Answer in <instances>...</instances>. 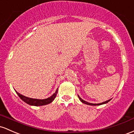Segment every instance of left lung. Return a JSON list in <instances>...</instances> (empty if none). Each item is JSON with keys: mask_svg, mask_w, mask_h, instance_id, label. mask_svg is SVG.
Here are the masks:
<instances>
[{"mask_svg": "<svg viewBox=\"0 0 134 134\" xmlns=\"http://www.w3.org/2000/svg\"><path fill=\"white\" fill-rule=\"evenodd\" d=\"M77 96H78V97H79V100H81V102L84 103V104H87V105H102V104H106V103H108V102H109V101L111 100V99H109V100H108L105 101V102H102V103H99V104H93V103H90V102H86V101L82 99V98H81L79 96V95H77Z\"/></svg>", "mask_w": 134, "mask_h": 134, "instance_id": "left-lung-1", "label": "left lung"}]
</instances>
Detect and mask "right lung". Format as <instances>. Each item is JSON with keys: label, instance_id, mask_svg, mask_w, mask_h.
I'll return each instance as SVG.
<instances>
[{"label": "right lung", "instance_id": "right-lung-1", "mask_svg": "<svg viewBox=\"0 0 134 134\" xmlns=\"http://www.w3.org/2000/svg\"><path fill=\"white\" fill-rule=\"evenodd\" d=\"M15 92H16L17 95L20 97V98H21L23 101H24L25 102L26 104H29L30 105H34V106H41V105H47L48 104H50L51 102H52L54 100L56 96H57V92H58V88L57 89L56 92L51 95L49 97L45 98V99H37V98H32L27 97L24 96V95H21V94L19 93L18 92H17L15 90Z\"/></svg>", "mask_w": 134, "mask_h": 134}]
</instances>
